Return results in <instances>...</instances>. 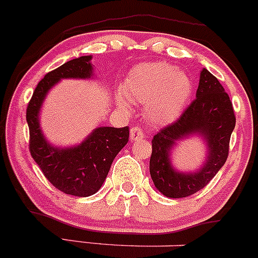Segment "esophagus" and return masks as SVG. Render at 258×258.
<instances>
[{"label":"esophagus","mask_w":258,"mask_h":258,"mask_svg":"<svg viewBox=\"0 0 258 258\" xmlns=\"http://www.w3.org/2000/svg\"><path fill=\"white\" fill-rule=\"evenodd\" d=\"M144 139V133L143 130L138 126H134V128L130 129V140L132 141H137V140H141Z\"/></svg>","instance_id":"obj_1"}]
</instances>
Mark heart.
I'll use <instances>...</instances> for the list:
<instances>
[{"label":"heart","mask_w":258,"mask_h":258,"mask_svg":"<svg viewBox=\"0 0 258 258\" xmlns=\"http://www.w3.org/2000/svg\"><path fill=\"white\" fill-rule=\"evenodd\" d=\"M192 81L184 71L165 61L144 62L129 71L121 85L124 96L115 97L119 109L128 110L130 102L144 104L149 123L166 125L178 118L192 93Z\"/></svg>","instance_id":"heart-1"}]
</instances>
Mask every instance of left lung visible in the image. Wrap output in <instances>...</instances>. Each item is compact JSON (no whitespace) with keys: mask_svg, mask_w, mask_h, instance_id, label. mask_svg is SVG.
I'll return each mask as SVG.
<instances>
[{"mask_svg":"<svg viewBox=\"0 0 258 258\" xmlns=\"http://www.w3.org/2000/svg\"><path fill=\"white\" fill-rule=\"evenodd\" d=\"M234 109L224 87L207 69H202L196 99L178 120L152 139L150 174L155 187L167 198H184L204 188L228 159L229 141L235 128ZM199 137L206 157L193 171L178 170L172 162L178 141Z\"/></svg>","mask_w":258,"mask_h":258,"instance_id":"left-lung-1","label":"left lung"}]
</instances>
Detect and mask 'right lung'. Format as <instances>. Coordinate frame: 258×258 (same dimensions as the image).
<instances>
[{
    "instance_id": "right-lung-1",
    "label": "right lung",
    "mask_w": 258,
    "mask_h": 258,
    "mask_svg": "<svg viewBox=\"0 0 258 258\" xmlns=\"http://www.w3.org/2000/svg\"><path fill=\"white\" fill-rule=\"evenodd\" d=\"M91 60L92 55L79 56L46 74L33 92L27 108L30 155L55 188L76 197H90L98 192L113 160L129 140L128 126H98L81 143L71 146L54 145L43 133L40 112L50 90L62 80L95 79Z\"/></svg>"
}]
</instances>
